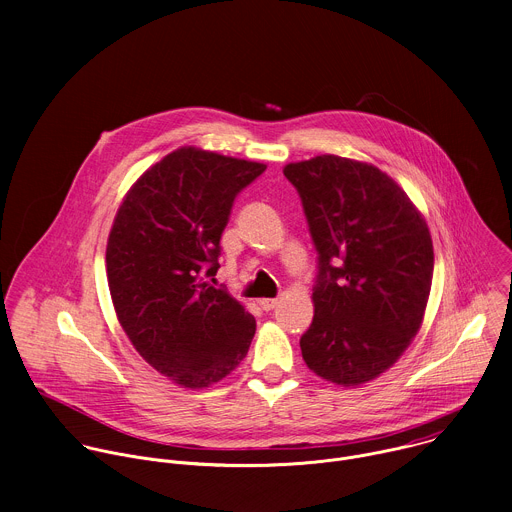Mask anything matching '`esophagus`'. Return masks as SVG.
Here are the masks:
<instances>
[{
	"instance_id": "esophagus-1",
	"label": "esophagus",
	"mask_w": 512,
	"mask_h": 512,
	"mask_svg": "<svg viewBox=\"0 0 512 512\" xmlns=\"http://www.w3.org/2000/svg\"><path fill=\"white\" fill-rule=\"evenodd\" d=\"M277 304H279V300H273V298H265V300H259V306H261L265 312L273 310Z\"/></svg>"
}]
</instances>
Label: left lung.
<instances>
[{"instance_id":"left-lung-1","label":"left lung","mask_w":512,"mask_h":512,"mask_svg":"<svg viewBox=\"0 0 512 512\" xmlns=\"http://www.w3.org/2000/svg\"><path fill=\"white\" fill-rule=\"evenodd\" d=\"M318 251L314 320L300 338L318 377L377 379L417 334L433 277L425 218L379 168L340 156L287 164Z\"/></svg>"}]
</instances>
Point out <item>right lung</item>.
I'll list each match as a JSON object with an SVG mask.
<instances>
[{
  "mask_svg": "<svg viewBox=\"0 0 512 512\" xmlns=\"http://www.w3.org/2000/svg\"><path fill=\"white\" fill-rule=\"evenodd\" d=\"M265 164L180 148L125 194L107 241L117 320L145 362L186 389L231 375L255 318L214 287L221 235L237 194Z\"/></svg>",
  "mask_w": 512,
  "mask_h": 512,
  "instance_id": "add662e5",
  "label": "right lung"
}]
</instances>
